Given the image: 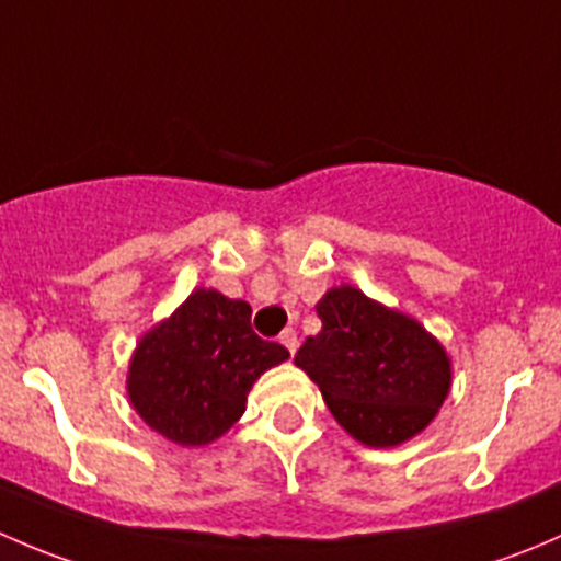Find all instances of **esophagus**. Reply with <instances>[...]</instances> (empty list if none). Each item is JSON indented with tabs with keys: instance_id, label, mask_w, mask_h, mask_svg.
I'll return each mask as SVG.
<instances>
[{
	"instance_id": "esophagus-1",
	"label": "esophagus",
	"mask_w": 561,
	"mask_h": 561,
	"mask_svg": "<svg viewBox=\"0 0 561 561\" xmlns=\"http://www.w3.org/2000/svg\"><path fill=\"white\" fill-rule=\"evenodd\" d=\"M279 342L285 344V350H287V353H290V355H296V347H298V336H296V331H293V328H285V331H282Z\"/></svg>"
}]
</instances>
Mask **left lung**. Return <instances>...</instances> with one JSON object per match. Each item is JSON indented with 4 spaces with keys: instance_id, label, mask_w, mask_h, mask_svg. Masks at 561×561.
<instances>
[{
    "instance_id": "left-lung-1",
    "label": "left lung",
    "mask_w": 561,
    "mask_h": 561,
    "mask_svg": "<svg viewBox=\"0 0 561 561\" xmlns=\"http://www.w3.org/2000/svg\"><path fill=\"white\" fill-rule=\"evenodd\" d=\"M314 309L322 328L298 350L296 366L320 388L339 426L366 448L417 437L454 386L443 342L353 285L331 287Z\"/></svg>"
}]
</instances>
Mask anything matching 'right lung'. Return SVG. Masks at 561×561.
<instances>
[{
    "label": "right lung",
    "instance_id": "1",
    "mask_svg": "<svg viewBox=\"0 0 561 561\" xmlns=\"http://www.w3.org/2000/svg\"><path fill=\"white\" fill-rule=\"evenodd\" d=\"M252 307L214 287H197L171 317L135 344L127 399L151 432L181 448H201L244 415L260 375L290 358L252 331Z\"/></svg>",
    "mask_w": 561,
    "mask_h": 561
}]
</instances>
